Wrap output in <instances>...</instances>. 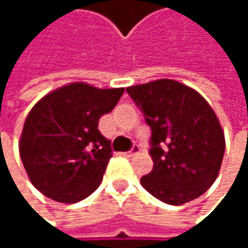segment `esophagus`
Returning a JSON list of instances; mask_svg holds the SVG:
<instances>
[{"instance_id":"obj_1","label":"esophagus","mask_w":248,"mask_h":248,"mask_svg":"<svg viewBox=\"0 0 248 248\" xmlns=\"http://www.w3.org/2000/svg\"><path fill=\"white\" fill-rule=\"evenodd\" d=\"M139 152H140L139 145H133V146H132V149H130L129 152H124V155H126V156H135V155H138Z\"/></svg>"}]
</instances>
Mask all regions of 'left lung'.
I'll return each instance as SVG.
<instances>
[{"label": "left lung", "instance_id": "8db88e82", "mask_svg": "<svg viewBox=\"0 0 248 248\" xmlns=\"http://www.w3.org/2000/svg\"><path fill=\"white\" fill-rule=\"evenodd\" d=\"M149 124L154 170L142 186L162 202L182 205L217 179L225 139L208 102L176 80L161 78L126 89Z\"/></svg>", "mask_w": 248, "mask_h": 248}]
</instances>
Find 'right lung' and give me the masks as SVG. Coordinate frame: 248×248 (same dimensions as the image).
<instances>
[{
    "label": "right lung",
    "instance_id": "obj_1",
    "mask_svg": "<svg viewBox=\"0 0 248 248\" xmlns=\"http://www.w3.org/2000/svg\"><path fill=\"white\" fill-rule=\"evenodd\" d=\"M124 89L83 81L62 86L30 110L18 149L31 184L46 197L75 204L97 189L112 158L110 140L97 129Z\"/></svg>",
    "mask_w": 248,
    "mask_h": 248
}]
</instances>
